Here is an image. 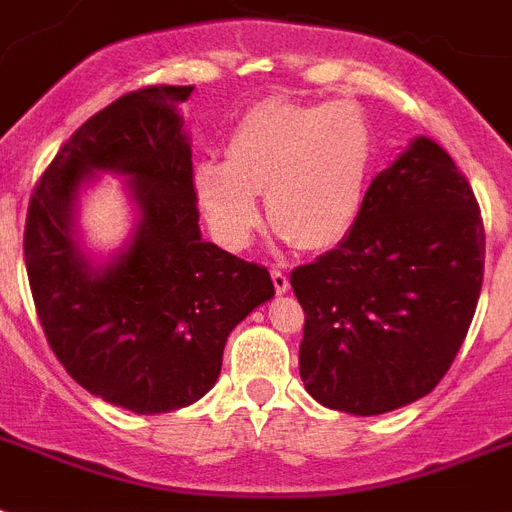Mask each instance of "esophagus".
Returning <instances> with one entry per match:
<instances>
[{"mask_svg": "<svg viewBox=\"0 0 512 512\" xmlns=\"http://www.w3.org/2000/svg\"><path fill=\"white\" fill-rule=\"evenodd\" d=\"M270 276H273V286H276L278 294L289 292V276H286L284 270L273 268V270H270Z\"/></svg>", "mask_w": 512, "mask_h": 512, "instance_id": "esophagus-1", "label": "esophagus"}]
</instances>
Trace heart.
Masks as SVG:
<instances>
[{
    "instance_id": "1",
    "label": "heart",
    "mask_w": 512,
    "mask_h": 512,
    "mask_svg": "<svg viewBox=\"0 0 512 512\" xmlns=\"http://www.w3.org/2000/svg\"><path fill=\"white\" fill-rule=\"evenodd\" d=\"M228 160L191 170L199 210L220 242L244 247L260 199L278 236L302 249L336 247L363 210L376 162L371 118L350 102L263 99L228 136Z\"/></svg>"
}]
</instances>
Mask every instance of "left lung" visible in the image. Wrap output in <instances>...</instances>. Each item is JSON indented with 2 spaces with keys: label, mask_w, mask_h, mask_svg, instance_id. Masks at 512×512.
Instances as JSON below:
<instances>
[{
  "label": "left lung",
  "mask_w": 512,
  "mask_h": 512,
  "mask_svg": "<svg viewBox=\"0 0 512 512\" xmlns=\"http://www.w3.org/2000/svg\"><path fill=\"white\" fill-rule=\"evenodd\" d=\"M484 223L465 176L415 136L373 178L339 247L292 270L305 310L299 376L323 407L381 415L450 371L476 313Z\"/></svg>",
  "instance_id": "8db88e82"
}]
</instances>
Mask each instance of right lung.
I'll use <instances>...</instances> for the list:
<instances>
[{
	"label": "right lung",
	"mask_w": 512,
	"mask_h": 512,
	"mask_svg": "<svg viewBox=\"0 0 512 512\" xmlns=\"http://www.w3.org/2000/svg\"><path fill=\"white\" fill-rule=\"evenodd\" d=\"M194 86L115 99L65 141L26 220L36 313L65 371L94 397L139 415L170 413L215 386L228 334L276 289L263 265L205 242L178 105ZM126 177L135 228L110 256L85 249L80 194Z\"/></svg>",
	"instance_id": "right-lung-1"
}]
</instances>
